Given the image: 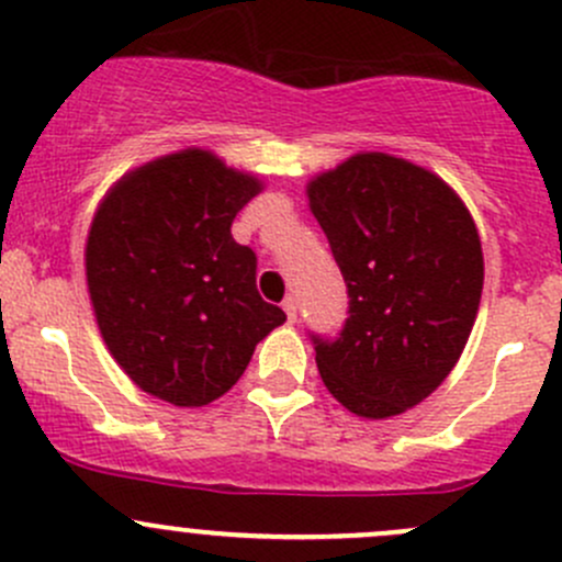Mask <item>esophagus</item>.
<instances>
[{"label":"esophagus","instance_id":"obj_1","mask_svg":"<svg viewBox=\"0 0 562 562\" xmlns=\"http://www.w3.org/2000/svg\"><path fill=\"white\" fill-rule=\"evenodd\" d=\"M283 311H286L289 322H297V300H294V297L283 300Z\"/></svg>","mask_w":562,"mask_h":562}]
</instances>
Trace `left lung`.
I'll return each mask as SVG.
<instances>
[{
    "label": "left lung",
    "mask_w": 562,
    "mask_h": 562,
    "mask_svg": "<svg viewBox=\"0 0 562 562\" xmlns=\"http://www.w3.org/2000/svg\"><path fill=\"white\" fill-rule=\"evenodd\" d=\"M349 292L338 338L311 335L329 395L366 419L425 401L476 322L484 257L465 202L436 172L357 154L308 183Z\"/></svg>",
    "instance_id": "8db88e82"
}]
</instances>
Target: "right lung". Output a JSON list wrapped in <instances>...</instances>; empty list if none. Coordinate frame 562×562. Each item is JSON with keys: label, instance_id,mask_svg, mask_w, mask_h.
<instances>
[{"label": "right lung", "instance_id": "obj_1", "mask_svg": "<svg viewBox=\"0 0 562 562\" xmlns=\"http://www.w3.org/2000/svg\"><path fill=\"white\" fill-rule=\"evenodd\" d=\"M262 183L202 148L126 172L100 202L86 281L113 360L148 395L207 406L233 390L259 340L286 322L257 292V254L235 216Z\"/></svg>", "mask_w": 562, "mask_h": 562}]
</instances>
